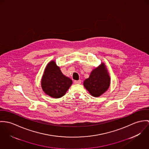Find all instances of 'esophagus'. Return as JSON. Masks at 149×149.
I'll return each mask as SVG.
<instances>
[{
    "label": "esophagus",
    "instance_id": "34e87169",
    "mask_svg": "<svg viewBox=\"0 0 149 149\" xmlns=\"http://www.w3.org/2000/svg\"><path fill=\"white\" fill-rule=\"evenodd\" d=\"M74 83L75 84H81V80H79V81H74Z\"/></svg>",
    "mask_w": 149,
    "mask_h": 149
}]
</instances>
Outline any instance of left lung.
<instances>
[{
	"instance_id": "obj_1",
	"label": "left lung",
	"mask_w": 149,
	"mask_h": 149,
	"mask_svg": "<svg viewBox=\"0 0 149 149\" xmlns=\"http://www.w3.org/2000/svg\"><path fill=\"white\" fill-rule=\"evenodd\" d=\"M110 78L103 63L94 69L88 78L84 80L83 85L93 97H98L109 88Z\"/></svg>"
}]
</instances>
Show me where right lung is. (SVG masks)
<instances>
[{
  "label": "right lung",
  "mask_w": 149,
  "mask_h": 149,
  "mask_svg": "<svg viewBox=\"0 0 149 149\" xmlns=\"http://www.w3.org/2000/svg\"><path fill=\"white\" fill-rule=\"evenodd\" d=\"M72 83V80L62 74L54 61L47 64L41 81L42 90L47 95L54 98H61Z\"/></svg>",
  "instance_id": "right-lung-1"
}]
</instances>
